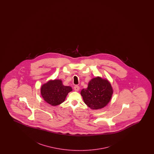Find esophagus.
Wrapping results in <instances>:
<instances>
[{
	"instance_id": "obj_1",
	"label": "esophagus",
	"mask_w": 154,
	"mask_h": 154,
	"mask_svg": "<svg viewBox=\"0 0 154 154\" xmlns=\"http://www.w3.org/2000/svg\"><path fill=\"white\" fill-rule=\"evenodd\" d=\"M80 89V87L78 86H75L74 87V90L76 91H78Z\"/></svg>"
}]
</instances>
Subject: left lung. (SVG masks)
Wrapping results in <instances>:
<instances>
[{
    "label": "left lung",
    "mask_w": 154,
    "mask_h": 154,
    "mask_svg": "<svg viewBox=\"0 0 154 154\" xmlns=\"http://www.w3.org/2000/svg\"><path fill=\"white\" fill-rule=\"evenodd\" d=\"M113 89L107 79L96 77L91 79L88 87L80 92L87 106L93 110L101 109L107 105L112 99Z\"/></svg>",
    "instance_id": "left-lung-1"
}]
</instances>
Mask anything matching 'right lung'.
I'll return each mask as SVG.
<instances>
[{"label":"right lung","mask_w":154,"mask_h":154,"mask_svg":"<svg viewBox=\"0 0 154 154\" xmlns=\"http://www.w3.org/2000/svg\"><path fill=\"white\" fill-rule=\"evenodd\" d=\"M72 91L71 87L64 86L62 80L56 79L49 80L42 85L40 88L42 98L53 106L63 103L65 100L68 94Z\"/></svg>","instance_id":"right-lung-1"}]
</instances>
